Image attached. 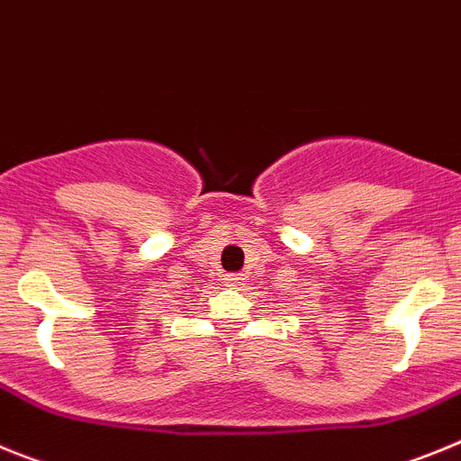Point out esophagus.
<instances>
[{
	"label": "esophagus",
	"mask_w": 461,
	"mask_h": 461,
	"mask_svg": "<svg viewBox=\"0 0 461 461\" xmlns=\"http://www.w3.org/2000/svg\"><path fill=\"white\" fill-rule=\"evenodd\" d=\"M228 286H240L242 284V275H226Z\"/></svg>",
	"instance_id": "1"
}]
</instances>
